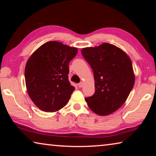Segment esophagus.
<instances>
[{"label":"esophagus","instance_id":"obj_1","mask_svg":"<svg viewBox=\"0 0 156 156\" xmlns=\"http://www.w3.org/2000/svg\"><path fill=\"white\" fill-rule=\"evenodd\" d=\"M78 87H80V88L83 87V83H79V84H78Z\"/></svg>","mask_w":156,"mask_h":156}]
</instances>
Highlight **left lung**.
Here are the masks:
<instances>
[{"label":"left lung","instance_id":"8db88e82","mask_svg":"<svg viewBox=\"0 0 156 156\" xmlns=\"http://www.w3.org/2000/svg\"><path fill=\"white\" fill-rule=\"evenodd\" d=\"M94 72L95 93L86 98L89 107L99 115L115 112L125 103L135 83L132 62L127 54L107 43L81 50Z\"/></svg>","mask_w":156,"mask_h":156}]
</instances>
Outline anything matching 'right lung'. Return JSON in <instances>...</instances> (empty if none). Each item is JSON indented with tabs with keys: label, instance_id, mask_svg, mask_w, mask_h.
<instances>
[{
	"label": "right lung",
	"instance_id": "obj_1",
	"mask_svg": "<svg viewBox=\"0 0 156 156\" xmlns=\"http://www.w3.org/2000/svg\"><path fill=\"white\" fill-rule=\"evenodd\" d=\"M78 49L57 41L43 44L28 59L25 69L29 96L41 110L55 112L64 107L75 87L69 81V63Z\"/></svg>",
	"mask_w": 156,
	"mask_h": 156
}]
</instances>
